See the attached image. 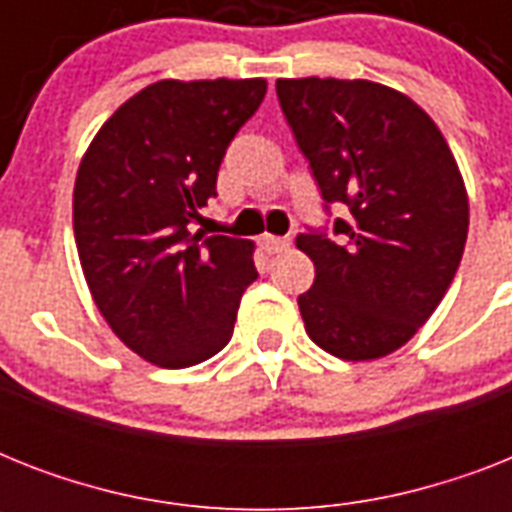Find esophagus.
<instances>
[{"instance_id":"1","label":"esophagus","mask_w":512,"mask_h":512,"mask_svg":"<svg viewBox=\"0 0 512 512\" xmlns=\"http://www.w3.org/2000/svg\"><path fill=\"white\" fill-rule=\"evenodd\" d=\"M260 247L268 252V255H276V252H284L289 247V239H281V236H268L265 233L263 239H260Z\"/></svg>"}]
</instances>
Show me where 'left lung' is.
<instances>
[{
  "label": "left lung",
  "instance_id": "left-lung-1",
  "mask_svg": "<svg viewBox=\"0 0 512 512\" xmlns=\"http://www.w3.org/2000/svg\"><path fill=\"white\" fill-rule=\"evenodd\" d=\"M281 111L327 215L297 236L316 279L297 297L305 332L345 361L398 350L430 319L460 268L468 193L436 122L366 79H279Z\"/></svg>",
  "mask_w": 512,
  "mask_h": 512
}]
</instances>
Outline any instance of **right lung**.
I'll return each mask as SVG.
<instances>
[{
    "instance_id": "1",
    "label": "right lung",
    "mask_w": 512,
    "mask_h": 512,
    "mask_svg": "<svg viewBox=\"0 0 512 512\" xmlns=\"http://www.w3.org/2000/svg\"><path fill=\"white\" fill-rule=\"evenodd\" d=\"M265 90V79L156 82L100 127L79 164L84 279L119 340L151 364L183 369L220 353L257 279L252 241L193 225Z\"/></svg>"
}]
</instances>
